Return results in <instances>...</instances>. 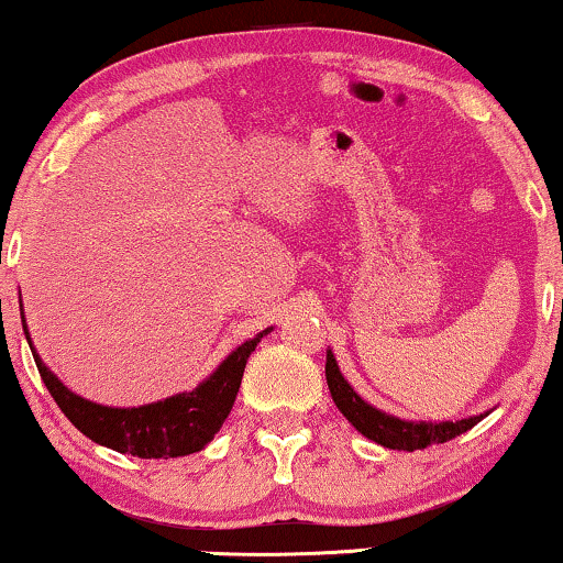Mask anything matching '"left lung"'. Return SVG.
I'll return each mask as SVG.
<instances>
[{
	"instance_id": "obj_1",
	"label": "left lung",
	"mask_w": 563,
	"mask_h": 563,
	"mask_svg": "<svg viewBox=\"0 0 563 563\" xmlns=\"http://www.w3.org/2000/svg\"><path fill=\"white\" fill-rule=\"evenodd\" d=\"M327 387L338 410L343 412L355 426V431L364 433L366 439L376 441V444L387 446V450L397 452H416L426 450L429 444H444L460 433L471 431L475 423H481L488 412L481 416L462 418V421H441V423H426V421H402V418L389 416V412L376 410L374 405L361 400V395L355 393L351 384L345 382V376L340 374L338 361H334L332 351H327V364H324Z\"/></svg>"
}]
</instances>
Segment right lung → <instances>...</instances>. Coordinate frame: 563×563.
<instances>
[{"mask_svg":"<svg viewBox=\"0 0 563 563\" xmlns=\"http://www.w3.org/2000/svg\"><path fill=\"white\" fill-rule=\"evenodd\" d=\"M23 330L31 345L35 366H38L41 379L46 389L59 405L64 416L73 421L77 431L96 441V444L109 446L113 452L132 454L142 460H168L184 457V454H195L208 446V441L220 431L225 418L236 400L241 376H244L246 361L254 347L262 340L257 338L241 343L229 358L212 372L208 379L199 384L191 393H181L166 397L161 402L140 405V408H109V405H98L85 400V397L69 393L56 376L48 372L44 361L38 358L35 347L27 334L25 317Z\"/></svg>","mask_w":563,"mask_h":563,"instance_id":"add662e5","label":"right lung"}]
</instances>
